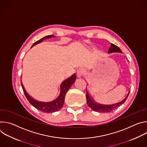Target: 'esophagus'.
<instances>
[{
  "mask_svg": "<svg viewBox=\"0 0 147 147\" xmlns=\"http://www.w3.org/2000/svg\"><path fill=\"white\" fill-rule=\"evenodd\" d=\"M77 77L79 78L82 77L84 76V70L82 69H78L77 73Z\"/></svg>",
  "mask_w": 147,
  "mask_h": 147,
  "instance_id": "obj_1",
  "label": "esophagus"
}]
</instances>
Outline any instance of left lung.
Returning a JSON list of instances; mask_svg holds the SVG:
<instances>
[{
    "mask_svg": "<svg viewBox=\"0 0 147 147\" xmlns=\"http://www.w3.org/2000/svg\"><path fill=\"white\" fill-rule=\"evenodd\" d=\"M113 52L122 53L121 49L118 47H117L116 45H115L113 44H111V47L109 48L108 53H113ZM129 93H130V92H129L127 96L121 102L115 103V104L109 105H102V104L96 103L94 99H92L91 98V96H90V95L87 91V92H86V99H87V104H88V107L90 108H91L93 111H94L95 112H102V113H108V112H112L115 108L121 105L125 101V100L127 99Z\"/></svg>",
    "mask_w": 147,
    "mask_h": 147,
    "instance_id": "1",
    "label": "left lung"
}]
</instances>
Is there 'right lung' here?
Segmentation results:
<instances>
[{"label":"right lung","mask_w":147,"mask_h":147,"mask_svg":"<svg viewBox=\"0 0 147 147\" xmlns=\"http://www.w3.org/2000/svg\"><path fill=\"white\" fill-rule=\"evenodd\" d=\"M52 37H54V35H48V36H44V38L37 40L35 43H34L31 48L35 46V45L42 42L44 39H47L48 38H50ZM76 79V74H74L71 77H70L64 81H63L60 85V92L59 95L56 99L49 102H39L35 100L31 96H30L28 95V94L26 92L22 82V81H21V84H22V86L24 93L25 94V96H26L28 102L34 107H35L38 110L42 112L53 113V112L59 111V110L61 109L63 106L66 94L68 91V90H69V88L71 87V86L74 84Z\"/></svg>","instance_id":"add662e5"}]
</instances>
